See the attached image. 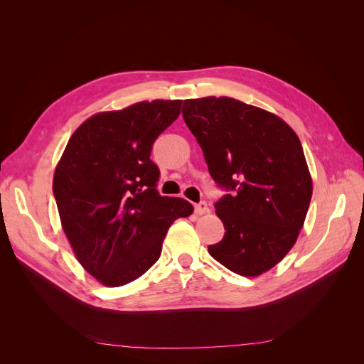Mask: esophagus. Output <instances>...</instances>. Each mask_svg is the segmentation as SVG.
I'll return each instance as SVG.
<instances>
[{"mask_svg":"<svg viewBox=\"0 0 364 364\" xmlns=\"http://www.w3.org/2000/svg\"><path fill=\"white\" fill-rule=\"evenodd\" d=\"M194 213L197 215H205V214H209V208L205 202H200V203H196L194 205Z\"/></svg>","mask_w":364,"mask_h":364,"instance_id":"34e87169","label":"esophagus"}]
</instances>
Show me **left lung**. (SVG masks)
Segmentation results:
<instances>
[{"label": "left lung", "instance_id": "8db88e82", "mask_svg": "<svg viewBox=\"0 0 364 364\" xmlns=\"http://www.w3.org/2000/svg\"><path fill=\"white\" fill-rule=\"evenodd\" d=\"M182 115L209 174L229 190L215 203L225 237L211 257L241 277H259L287 255L313 194L301 141L282 118L230 97L185 100Z\"/></svg>", "mask_w": 364, "mask_h": 364}]
</instances>
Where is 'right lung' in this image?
Instances as JSON below:
<instances>
[{"instance_id":"1","label":"right lung","mask_w":364,"mask_h":364,"mask_svg":"<svg viewBox=\"0 0 364 364\" xmlns=\"http://www.w3.org/2000/svg\"><path fill=\"white\" fill-rule=\"evenodd\" d=\"M182 100L139 102L98 112L75 129L54 170L63 232L82 267L106 287L146 273L174 220L194 208L156 190L155 139L181 114Z\"/></svg>"}]
</instances>
